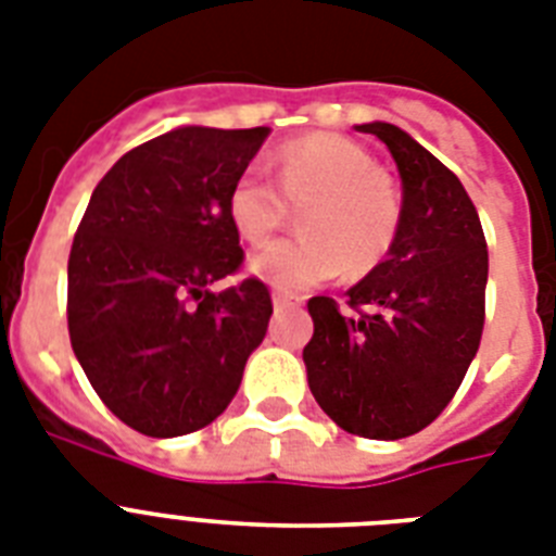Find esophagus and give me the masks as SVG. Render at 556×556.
<instances>
[{
    "instance_id": "esophagus-1",
    "label": "esophagus",
    "mask_w": 556,
    "mask_h": 556,
    "mask_svg": "<svg viewBox=\"0 0 556 556\" xmlns=\"http://www.w3.org/2000/svg\"><path fill=\"white\" fill-rule=\"evenodd\" d=\"M300 303H303V300L294 294H282V291L274 294V308H277V312H282V308H296Z\"/></svg>"
}]
</instances>
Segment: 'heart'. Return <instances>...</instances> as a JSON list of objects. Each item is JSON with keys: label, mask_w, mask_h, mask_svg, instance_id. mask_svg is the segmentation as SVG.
I'll list each match as a JSON object with an SVG mask.
<instances>
[{"label": "heart", "mask_w": 556, "mask_h": 556, "mask_svg": "<svg viewBox=\"0 0 556 556\" xmlns=\"http://www.w3.org/2000/svg\"><path fill=\"white\" fill-rule=\"evenodd\" d=\"M277 181L242 169L227 190V218L248 244H265L300 210L303 233L268 244L251 270L277 291L300 294L334 279L366 277L387 260L404 222V195L361 143L331 132L288 141L274 155Z\"/></svg>", "instance_id": "obj_1"}]
</instances>
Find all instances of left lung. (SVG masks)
I'll return each mask as SVG.
<instances>
[{"label":"left lung","instance_id":"1","mask_svg":"<svg viewBox=\"0 0 556 556\" xmlns=\"http://www.w3.org/2000/svg\"><path fill=\"white\" fill-rule=\"evenodd\" d=\"M387 143L404 185V222L387 260L349 288L343 312L312 296L303 349L323 413L352 435L406 439L453 401L484 329L488 242L453 169L392 124H364Z\"/></svg>","mask_w":556,"mask_h":556}]
</instances>
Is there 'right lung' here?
<instances>
[{"mask_svg": "<svg viewBox=\"0 0 556 556\" xmlns=\"http://www.w3.org/2000/svg\"><path fill=\"white\" fill-rule=\"evenodd\" d=\"M268 138L181 126L100 178L68 253V338L100 401L152 439L187 435L233 401L274 314L242 268L227 190Z\"/></svg>", "mask_w": 556, "mask_h": 556, "instance_id": "1", "label": "right lung"}]
</instances>
